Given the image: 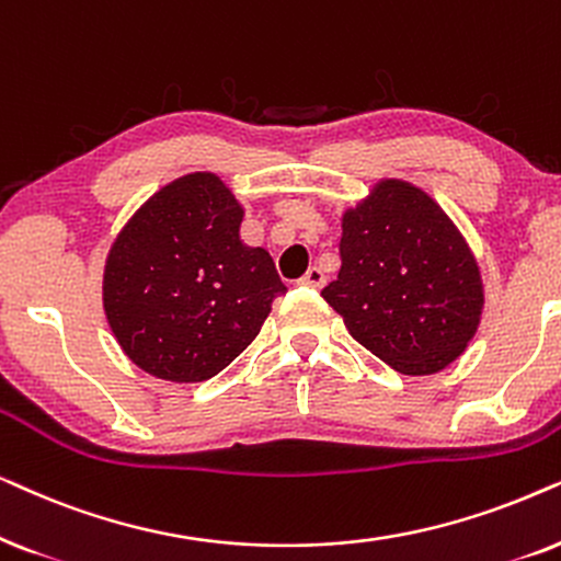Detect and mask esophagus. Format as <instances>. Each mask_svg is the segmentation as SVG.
<instances>
[{
    "label": "esophagus",
    "mask_w": 561,
    "mask_h": 561,
    "mask_svg": "<svg viewBox=\"0 0 561 561\" xmlns=\"http://www.w3.org/2000/svg\"><path fill=\"white\" fill-rule=\"evenodd\" d=\"M300 285H305V287H323L325 285V274H323V268H318V266H310L308 272H305V276L300 279Z\"/></svg>",
    "instance_id": "34e87169"
}]
</instances>
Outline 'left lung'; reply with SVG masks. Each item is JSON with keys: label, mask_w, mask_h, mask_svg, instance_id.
<instances>
[{"label": "left lung", "mask_w": 561, "mask_h": 561, "mask_svg": "<svg viewBox=\"0 0 561 561\" xmlns=\"http://www.w3.org/2000/svg\"><path fill=\"white\" fill-rule=\"evenodd\" d=\"M339 279L323 300L348 333L402 375H433L480 325L482 279L442 207L408 182H379L343 215Z\"/></svg>", "instance_id": "left-lung-1"}]
</instances>
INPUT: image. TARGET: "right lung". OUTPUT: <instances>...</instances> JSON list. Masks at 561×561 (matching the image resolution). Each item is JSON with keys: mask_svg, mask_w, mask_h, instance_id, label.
Here are the masks:
<instances>
[{"mask_svg": "<svg viewBox=\"0 0 561 561\" xmlns=\"http://www.w3.org/2000/svg\"><path fill=\"white\" fill-rule=\"evenodd\" d=\"M243 210L215 174L156 192L104 266V312L125 354L169 382H203L256 339L285 295L264 249L238 238Z\"/></svg>", "mask_w": 561, "mask_h": 561, "instance_id": "obj_1", "label": "right lung"}]
</instances>
